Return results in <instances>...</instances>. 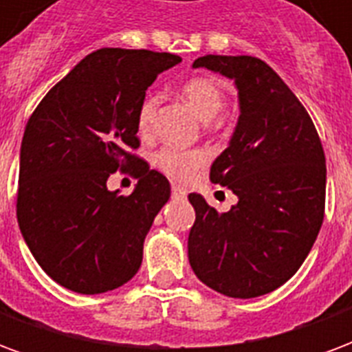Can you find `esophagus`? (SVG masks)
<instances>
[{"mask_svg":"<svg viewBox=\"0 0 352 352\" xmlns=\"http://www.w3.org/2000/svg\"><path fill=\"white\" fill-rule=\"evenodd\" d=\"M171 196H173V198H184V196H186V190L181 188V186H177V184H173V186H171Z\"/></svg>","mask_w":352,"mask_h":352,"instance_id":"obj_1","label":"esophagus"}]
</instances>
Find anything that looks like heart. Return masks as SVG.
I'll return each mask as SVG.
<instances>
[{
  "label": "heart",
  "instance_id": "heart-1",
  "mask_svg": "<svg viewBox=\"0 0 352 352\" xmlns=\"http://www.w3.org/2000/svg\"><path fill=\"white\" fill-rule=\"evenodd\" d=\"M184 101L188 107L201 118L209 120L213 118L224 105V88L219 80L198 75L192 79L184 80L181 87ZM154 113H156V98L153 94L145 96L139 103L138 113H135V128L141 138H148L153 131ZM209 153L206 148H175V146H162L160 151L153 154V166L164 175L173 179V181H186L190 179L198 169L207 166Z\"/></svg>",
  "mask_w": 352,
  "mask_h": 352
}]
</instances>
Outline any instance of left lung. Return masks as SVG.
<instances>
[{
	"label": "left lung",
	"instance_id": "left-lung-1",
	"mask_svg": "<svg viewBox=\"0 0 352 352\" xmlns=\"http://www.w3.org/2000/svg\"><path fill=\"white\" fill-rule=\"evenodd\" d=\"M207 67L236 80L241 115L211 181L239 201L219 213L199 194L188 260L201 283L230 298H256L294 275L324 221L326 158L302 101L254 56L206 54Z\"/></svg>",
	"mask_w": 352,
	"mask_h": 352
}]
</instances>
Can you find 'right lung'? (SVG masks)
<instances>
[{
  "label": "right lung",
  "instance_id": "1",
  "mask_svg": "<svg viewBox=\"0 0 352 352\" xmlns=\"http://www.w3.org/2000/svg\"><path fill=\"white\" fill-rule=\"evenodd\" d=\"M179 62L169 52L96 50L30 116L16 219L37 264L58 285L101 294L138 273L146 232L171 188L135 154V113L158 73ZM115 170L138 179L130 197L107 190Z\"/></svg>",
  "mask_w": 352,
  "mask_h": 352
}]
</instances>
